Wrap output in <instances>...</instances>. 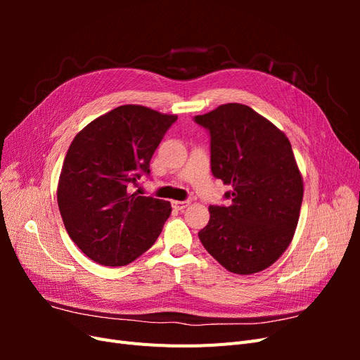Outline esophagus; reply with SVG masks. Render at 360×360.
<instances>
[{"label": "esophagus", "mask_w": 360, "mask_h": 360, "mask_svg": "<svg viewBox=\"0 0 360 360\" xmlns=\"http://www.w3.org/2000/svg\"><path fill=\"white\" fill-rule=\"evenodd\" d=\"M188 205H189V201H172V209H176V210L186 209Z\"/></svg>", "instance_id": "obj_1"}]
</instances>
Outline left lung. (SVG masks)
<instances>
[{"mask_svg": "<svg viewBox=\"0 0 360 360\" xmlns=\"http://www.w3.org/2000/svg\"><path fill=\"white\" fill-rule=\"evenodd\" d=\"M209 129L212 172L233 189L210 205L198 233L217 263L237 275L267 269L285 252L299 222L303 179L285 134L242 103L197 115Z\"/></svg>", "mask_w": 360, "mask_h": 360, "instance_id": "8db88e82", "label": "left lung"}]
</instances>
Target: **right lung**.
Returning <instances> with one entry per match:
<instances>
[{
  "label": "right lung",
  "mask_w": 360,
  "mask_h": 360,
  "mask_svg": "<svg viewBox=\"0 0 360 360\" xmlns=\"http://www.w3.org/2000/svg\"><path fill=\"white\" fill-rule=\"evenodd\" d=\"M177 115L123 105L86 124L64 158L58 209L75 245L102 266L132 263L153 246L169 201L130 193Z\"/></svg>",
  "instance_id": "right-lung-1"
}]
</instances>
